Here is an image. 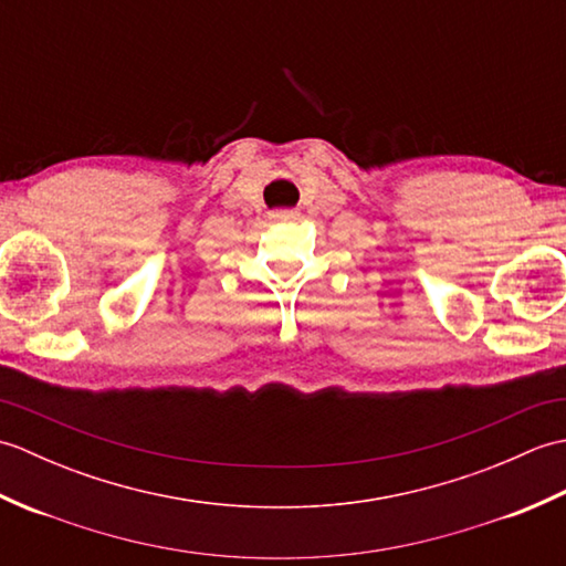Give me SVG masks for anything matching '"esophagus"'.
Wrapping results in <instances>:
<instances>
[{
  "mask_svg": "<svg viewBox=\"0 0 566 566\" xmlns=\"http://www.w3.org/2000/svg\"><path fill=\"white\" fill-rule=\"evenodd\" d=\"M272 219H276V221H296L298 211H274Z\"/></svg>",
  "mask_w": 566,
  "mask_h": 566,
  "instance_id": "esophagus-1",
  "label": "esophagus"
}]
</instances>
